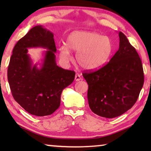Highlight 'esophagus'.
I'll return each instance as SVG.
<instances>
[{"instance_id": "esophagus-1", "label": "esophagus", "mask_w": 151, "mask_h": 151, "mask_svg": "<svg viewBox=\"0 0 151 151\" xmlns=\"http://www.w3.org/2000/svg\"><path fill=\"white\" fill-rule=\"evenodd\" d=\"M81 79H82L81 76H80V74L76 73V76H75V80H76V81H80V80Z\"/></svg>"}]
</instances>
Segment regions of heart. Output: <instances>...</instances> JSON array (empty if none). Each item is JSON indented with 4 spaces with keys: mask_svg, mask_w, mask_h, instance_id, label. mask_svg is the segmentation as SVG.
<instances>
[{
    "mask_svg": "<svg viewBox=\"0 0 151 151\" xmlns=\"http://www.w3.org/2000/svg\"><path fill=\"white\" fill-rule=\"evenodd\" d=\"M113 49L111 39L93 32H76L67 37L66 46L59 49V55L65 63L71 60V51L77 53V63L83 69L92 71L103 67Z\"/></svg>",
    "mask_w": 151,
    "mask_h": 151,
    "instance_id": "b5f03b06",
    "label": "heart"
}]
</instances>
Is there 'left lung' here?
Wrapping results in <instances>:
<instances>
[{
	"mask_svg": "<svg viewBox=\"0 0 151 151\" xmlns=\"http://www.w3.org/2000/svg\"><path fill=\"white\" fill-rule=\"evenodd\" d=\"M119 49L98 71L83 73L88 85L89 107L99 116L113 118L135 104L144 84L142 61L127 36L119 32Z\"/></svg>",
	"mask_w": 151,
	"mask_h": 151,
	"instance_id": "obj_1",
	"label": "left lung"
}]
</instances>
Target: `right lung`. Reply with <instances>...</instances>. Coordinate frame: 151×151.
<instances>
[{
	"label": "right lung",
	"mask_w": 151,
	"mask_h": 151,
	"mask_svg": "<svg viewBox=\"0 0 151 151\" xmlns=\"http://www.w3.org/2000/svg\"><path fill=\"white\" fill-rule=\"evenodd\" d=\"M30 48L47 49L40 63H32L28 53ZM56 51L53 33L37 25L18 41L12 51L8 82L14 100L30 114L42 117L55 112L63 89L75 78V72L57 65Z\"/></svg>",
	"instance_id": "obj_1"
}]
</instances>
